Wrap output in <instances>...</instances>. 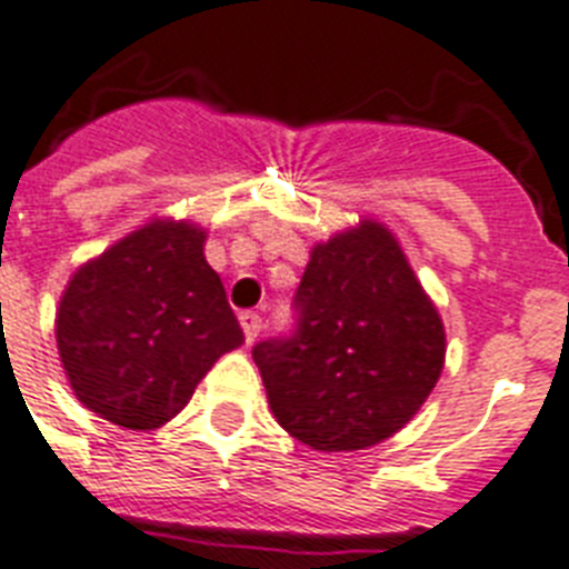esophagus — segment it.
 Masks as SVG:
<instances>
[{"instance_id": "34e87169", "label": "esophagus", "mask_w": 569, "mask_h": 569, "mask_svg": "<svg viewBox=\"0 0 569 569\" xmlns=\"http://www.w3.org/2000/svg\"><path fill=\"white\" fill-rule=\"evenodd\" d=\"M239 321H241V330H244V339H248V342H253V339L259 337V330H262V316L248 310V312H241Z\"/></svg>"}]
</instances>
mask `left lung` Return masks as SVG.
Returning <instances> with one entry per match:
<instances>
[{
	"label": "left lung",
	"instance_id": "8db88e82",
	"mask_svg": "<svg viewBox=\"0 0 569 569\" xmlns=\"http://www.w3.org/2000/svg\"><path fill=\"white\" fill-rule=\"evenodd\" d=\"M292 339L253 348L271 413L316 451H357L405 428L446 363V328L387 223L319 241Z\"/></svg>",
	"mask_w": 569,
	"mask_h": 569
}]
</instances>
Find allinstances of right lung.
<instances>
[{
    "mask_svg": "<svg viewBox=\"0 0 569 569\" xmlns=\"http://www.w3.org/2000/svg\"><path fill=\"white\" fill-rule=\"evenodd\" d=\"M194 221L153 218L67 280L56 342L73 396L127 431H156L244 342Z\"/></svg>",
    "mask_w": 569,
    "mask_h": 569,
    "instance_id": "add662e5",
    "label": "right lung"
}]
</instances>
